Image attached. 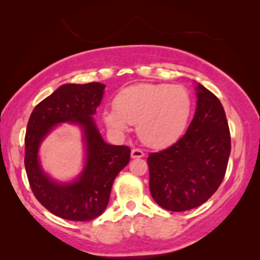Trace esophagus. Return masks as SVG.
Returning <instances> with one entry per match:
<instances>
[{"label":"esophagus","instance_id":"1","mask_svg":"<svg viewBox=\"0 0 260 260\" xmlns=\"http://www.w3.org/2000/svg\"><path fill=\"white\" fill-rule=\"evenodd\" d=\"M144 156V152L141 149H133L131 150V157L133 158H141Z\"/></svg>","mask_w":260,"mask_h":260}]
</instances>
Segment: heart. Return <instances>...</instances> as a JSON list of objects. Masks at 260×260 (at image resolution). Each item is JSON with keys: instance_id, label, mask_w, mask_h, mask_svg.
<instances>
[{"instance_id": "1", "label": "heart", "mask_w": 260, "mask_h": 260, "mask_svg": "<svg viewBox=\"0 0 260 260\" xmlns=\"http://www.w3.org/2000/svg\"><path fill=\"white\" fill-rule=\"evenodd\" d=\"M115 109L104 111V122L110 130L123 135L129 131V124H137V135L144 144L165 148L182 135L191 101L182 86L140 84L117 94Z\"/></svg>"}]
</instances>
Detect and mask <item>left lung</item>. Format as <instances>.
Listing matches in <instances>:
<instances>
[{
    "label": "left lung",
    "mask_w": 260,
    "mask_h": 260,
    "mask_svg": "<svg viewBox=\"0 0 260 260\" xmlns=\"http://www.w3.org/2000/svg\"><path fill=\"white\" fill-rule=\"evenodd\" d=\"M195 91L197 110L186 134L172 147L148 157L151 197L172 212L205 204L221 184L231 154L221 103L201 84L195 85Z\"/></svg>",
    "instance_id": "1"
}]
</instances>
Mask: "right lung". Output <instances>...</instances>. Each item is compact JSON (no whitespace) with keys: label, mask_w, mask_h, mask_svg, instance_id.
Segmentation results:
<instances>
[{"label":"right lung","mask_w":260,"mask_h":260,"mask_svg":"<svg viewBox=\"0 0 260 260\" xmlns=\"http://www.w3.org/2000/svg\"><path fill=\"white\" fill-rule=\"evenodd\" d=\"M105 85L63 84L39 103L28 120L24 137V167L39 202L59 218L88 221L105 211L112 183L130 161V148L103 140L93 116L101 105ZM61 122L80 126L84 143V168L73 181L52 179L41 166L38 149Z\"/></svg>","instance_id":"obj_1"}]
</instances>
